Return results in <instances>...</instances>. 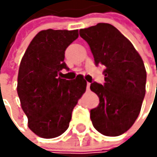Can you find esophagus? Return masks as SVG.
<instances>
[{
    "label": "esophagus",
    "instance_id": "1",
    "mask_svg": "<svg viewBox=\"0 0 157 157\" xmlns=\"http://www.w3.org/2000/svg\"><path fill=\"white\" fill-rule=\"evenodd\" d=\"M89 86H90V83L87 82V83H86V89H87V90L89 89Z\"/></svg>",
    "mask_w": 157,
    "mask_h": 157
}]
</instances>
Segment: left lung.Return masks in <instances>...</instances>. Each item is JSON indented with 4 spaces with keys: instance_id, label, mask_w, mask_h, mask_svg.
<instances>
[{
    "instance_id": "left-lung-1",
    "label": "left lung",
    "mask_w": 157,
    "mask_h": 157,
    "mask_svg": "<svg viewBox=\"0 0 157 157\" xmlns=\"http://www.w3.org/2000/svg\"><path fill=\"white\" fill-rule=\"evenodd\" d=\"M79 34L89 45L95 65L105 67L104 85H90L100 99L99 105L90 110L92 124L105 136H120L131 128L141 109L147 77L143 60L131 42L109 23L81 29Z\"/></svg>"
}]
</instances>
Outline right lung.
Wrapping results in <instances>:
<instances>
[{
  "instance_id": "right-lung-1",
  "label": "right lung",
  "mask_w": 157,
  "mask_h": 157,
  "mask_svg": "<svg viewBox=\"0 0 157 157\" xmlns=\"http://www.w3.org/2000/svg\"><path fill=\"white\" fill-rule=\"evenodd\" d=\"M78 37V30H43L29 44L21 61L17 95L28 126L36 135L53 138L69 128L71 113L86 88L83 76L61 77L65 51Z\"/></svg>"
}]
</instances>
